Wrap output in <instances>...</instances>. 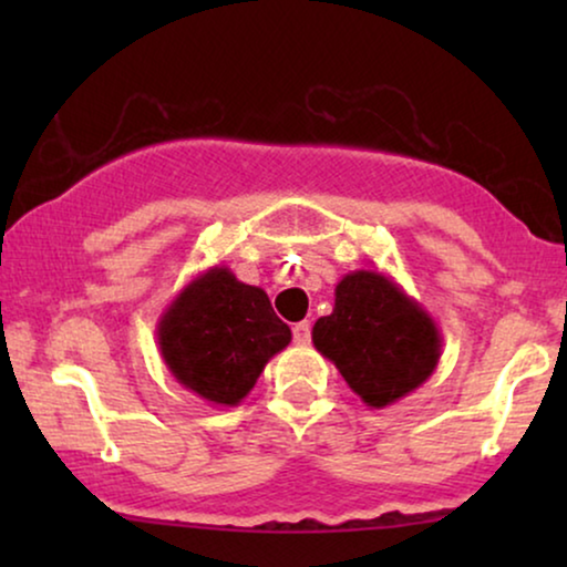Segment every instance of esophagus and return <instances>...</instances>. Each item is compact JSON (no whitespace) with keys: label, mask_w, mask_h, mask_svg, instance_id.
<instances>
[{"label":"esophagus","mask_w":567,"mask_h":567,"mask_svg":"<svg viewBox=\"0 0 567 567\" xmlns=\"http://www.w3.org/2000/svg\"><path fill=\"white\" fill-rule=\"evenodd\" d=\"M312 340V324L309 322H297L293 324V343L307 346Z\"/></svg>","instance_id":"1"}]
</instances>
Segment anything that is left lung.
I'll return each instance as SVG.
<instances>
[{"label":"left lung","mask_w":567,"mask_h":567,"mask_svg":"<svg viewBox=\"0 0 567 567\" xmlns=\"http://www.w3.org/2000/svg\"><path fill=\"white\" fill-rule=\"evenodd\" d=\"M312 343L361 402L382 410L436 371L444 338L392 276L361 268L338 281L336 307L315 322Z\"/></svg>","instance_id":"1"}]
</instances>
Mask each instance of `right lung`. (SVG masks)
Returning a JSON list of instances; mask_svg holds the SVG:
<instances>
[{
    "label": "right lung",
    "mask_w": 567,
    "mask_h": 567,
    "mask_svg": "<svg viewBox=\"0 0 567 567\" xmlns=\"http://www.w3.org/2000/svg\"><path fill=\"white\" fill-rule=\"evenodd\" d=\"M157 343L169 374L185 390L219 408H235L266 363L291 343L268 293L214 266L185 284L157 322Z\"/></svg>",
    "instance_id": "right-lung-1"
}]
</instances>
